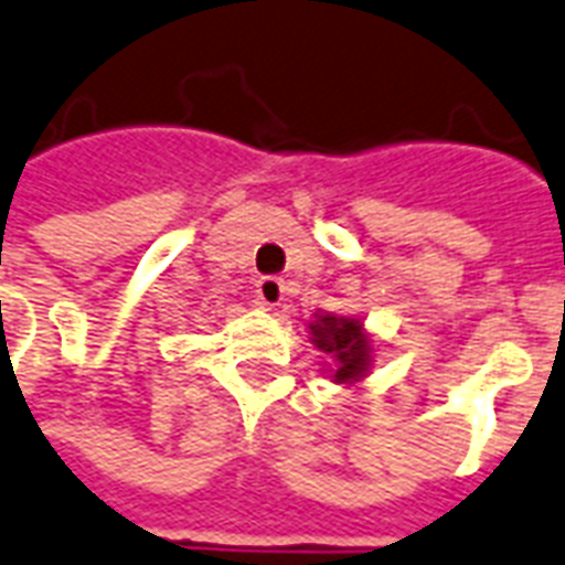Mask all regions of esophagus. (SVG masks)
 Segmentation results:
<instances>
[{
  "label": "esophagus",
  "instance_id": "34e87169",
  "mask_svg": "<svg viewBox=\"0 0 565 565\" xmlns=\"http://www.w3.org/2000/svg\"><path fill=\"white\" fill-rule=\"evenodd\" d=\"M286 282L279 277H262L259 282H256V297H259V303L268 306V309L282 303V300H286Z\"/></svg>",
  "mask_w": 565,
  "mask_h": 565
}]
</instances>
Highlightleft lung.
Returning a JSON list of instances; mask_svg holds the SVG:
<instances>
[{
  "mask_svg": "<svg viewBox=\"0 0 565 565\" xmlns=\"http://www.w3.org/2000/svg\"><path fill=\"white\" fill-rule=\"evenodd\" d=\"M309 335L312 344L321 353L332 356L335 369L332 371V383H360L371 369V335L365 332V323L360 318H348V315L332 312H315V321H309Z\"/></svg>",
  "mask_w": 565,
  "mask_h": 565,
  "instance_id": "8db88e82",
  "label": "left lung"
}]
</instances>
